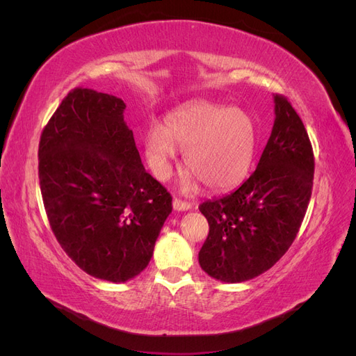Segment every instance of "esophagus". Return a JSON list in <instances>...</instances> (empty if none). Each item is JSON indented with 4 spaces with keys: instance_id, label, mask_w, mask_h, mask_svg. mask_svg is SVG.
<instances>
[{
    "instance_id": "34e87169",
    "label": "esophagus",
    "mask_w": 356,
    "mask_h": 356,
    "mask_svg": "<svg viewBox=\"0 0 356 356\" xmlns=\"http://www.w3.org/2000/svg\"><path fill=\"white\" fill-rule=\"evenodd\" d=\"M172 204H174V209L175 211H188L191 208V203L190 202H186V200H181L178 197L174 199V202H172Z\"/></svg>"
}]
</instances>
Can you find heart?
I'll return each instance as SVG.
<instances>
[{
	"label": "heart",
	"instance_id": "b5f03b06",
	"mask_svg": "<svg viewBox=\"0 0 356 356\" xmlns=\"http://www.w3.org/2000/svg\"><path fill=\"white\" fill-rule=\"evenodd\" d=\"M186 149L184 165L212 190L229 188L245 177L255 152L252 118L238 108L197 101L168 114L165 126L145 135L148 165L159 179L170 175L177 148ZM190 182L186 187L190 188Z\"/></svg>",
	"mask_w": 356,
	"mask_h": 356
}]
</instances>
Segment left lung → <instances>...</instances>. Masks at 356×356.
<instances>
[{"label":"left lung","mask_w":356,"mask_h":356,"mask_svg":"<svg viewBox=\"0 0 356 356\" xmlns=\"http://www.w3.org/2000/svg\"><path fill=\"white\" fill-rule=\"evenodd\" d=\"M275 123L257 169L230 195L203 202L209 224L200 267L222 282L268 270L294 242L314 187L315 157L306 127L284 95H275Z\"/></svg>","instance_id":"obj_1"}]
</instances>
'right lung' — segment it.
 I'll use <instances>...</instances> for the list:
<instances>
[{
  "mask_svg": "<svg viewBox=\"0 0 356 356\" xmlns=\"http://www.w3.org/2000/svg\"><path fill=\"white\" fill-rule=\"evenodd\" d=\"M126 104L68 92L38 145L42 203L62 250L88 275L124 282L148 266L172 212L170 193L144 169Z\"/></svg>",
  "mask_w": 356,
  "mask_h": 356,
  "instance_id": "obj_1",
  "label": "right lung"
}]
</instances>
